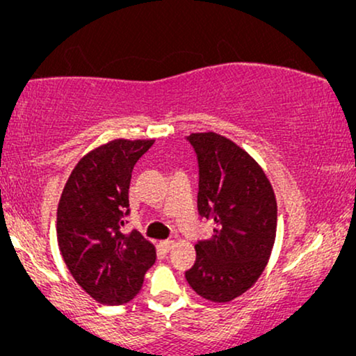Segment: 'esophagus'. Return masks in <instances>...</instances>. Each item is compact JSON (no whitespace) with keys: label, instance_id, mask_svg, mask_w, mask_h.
I'll return each instance as SVG.
<instances>
[{"label":"esophagus","instance_id":"1","mask_svg":"<svg viewBox=\"0 0 356 356\" xmlns=\"http://www.w3.org/2000/svg\"><path fill=\"white\" fill-rule=\"evenodd\" d=\"M173 246V241L172 240H165V241H160V248H162L163 251H170Z\"/></svg>","mask_w":356,"mask_h":356}]
</instances>
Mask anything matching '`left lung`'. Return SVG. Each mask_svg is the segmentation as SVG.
Returning <instances> with one entry per match:
<instances>
[{
  "mask_svg": "<svg viewBox=\"0 0 356 356\" xmlns=\"http://www.w3.org/2000/svg\"><path fill=\"white\" fill-rule=\"evenodd\" d=\"M199 165V216L216 223L196 245L186 280L202 298L227 303L259 279L277 232V202L266 173L250 154L217 133L188 136Z\"/></svg>",
  "mask_w": 356,
  "mask_h": 356,
  "instance_id": "1",
  "label": "left lung"
}]
</instances>
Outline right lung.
<instances>
[{
  "instance_id": "1",
  "label": "right lung",
  "mask_w": 356,
  "mask_h": 356,
  "mask_svg": "<svg viewBox=\"0 0 356 356\" xmlns=\"http://www.w3.org/2000/svg\"><path fill=\"white\" fill-rule=\"evenodd\" d=\"M154 140L115 139L82 157L63 189L58 245L74 280L104 305H124L143 289L155 248L121 232L129 213L131 173Z\"/></svg>"
}]
</instances>
